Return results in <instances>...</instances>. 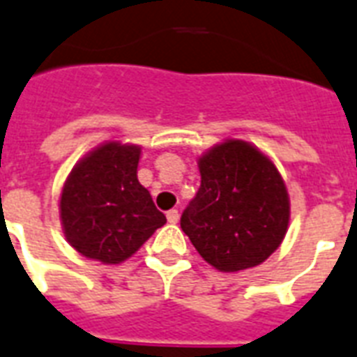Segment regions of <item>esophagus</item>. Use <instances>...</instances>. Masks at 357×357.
Here are the masks:
<instances>
[{"label":"esophagus","mask_w":357,"mask_h":357,"mask_svg":"<svg viewBox=\"0 0 357 357\" xmlns=\"http://www.w3.org/2000/svg\"><path fill=\"white\" fill-rule=\"evenodd\" d=\"M165 216H167V222H169V223H176V222H178V210L171 208L169 212L165 214Z\"/></svg>","instance_id":"1"}]
</instances>
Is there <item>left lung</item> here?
Here are the masks:
<instances>
[{"label": "left lung", "mask_w": 357, "mask_h": 357, "mask_svg": "<svg viewBox=\"0 0 357 357\" xmlns=\"http://www.w3.org/2000/svg\"><path fill=\"white\" fill-rule=\"evenodd\" d=\"M201 186L181 227L220 272L261 264L283 242L291 204L275 165L250 143L227 139L199 158Z\"/></svg>", "instance_id": "obj_1"}]
</instances>
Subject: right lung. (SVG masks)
<instances>
[{
    "mask_svg": "<svg viewBox=\"0 0 357 357\" xmlns=\"http://www.w3.org/2000/svg\"><path fill=\"white\" fill-rule=\"evenodd\" d=\"M139 154L137 145L112 141L87 154L66 178L61 223L66 240L87 259L126 261L165 223L137 181Z\"/></svg>",
    "mask_w": 357,
    "mask_h": 357,
    "instance_id": "right-lung-1",
    "label": "right lung"
}]
</instances>
